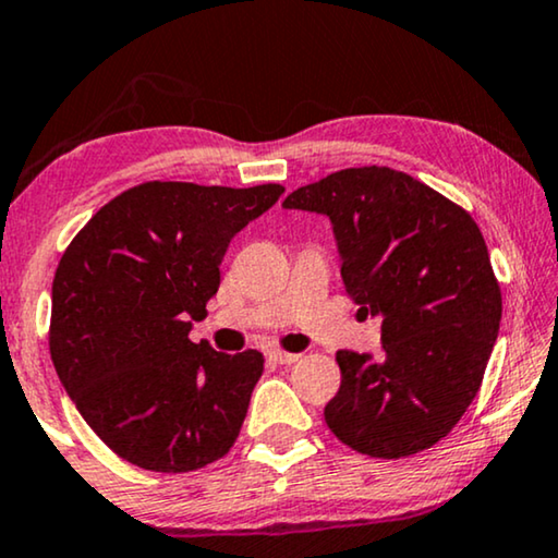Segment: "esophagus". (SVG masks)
<instances>
[{
  "label": "esophagus",
  "instance_id": "esophagus-1",
  "mask_svg": "<svg viewBox=\"0 0 558 558\" xmlns=\"http://www.w3.org/2000/svg\"><path fill=\"white\" fill-rule=\"evenodd\" d=\"M269 357H271L274 363H279V365H292V363L300 361V355H296V353H287V350H271Z\"/></svg>",
  "mask_w": 558,
  "mask_h": 558
}]
</instances>
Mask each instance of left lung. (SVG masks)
<instances>
[{
    "mask_svg": "<svg viewBox=\"0 0 558 558\" xmlns=\"http://www.w3.org/2000/svg\"><path fill=\"white\" fill-rule=\"evenodd\" d=\"M332 220L345 292L384 317V355L338 350L325 422L355 452L399 460L447 437L483 384L502 296L472 216L391 167H348L287 195Z\"/></svg>",
    "mask_w": 558,
    "mask_h": 558,
    "instance_id": "left-lung-1",
    "label": "left lung"
}]
</instances>
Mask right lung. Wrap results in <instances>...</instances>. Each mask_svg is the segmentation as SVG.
<instances>
[{
  "label": "right lung",
  "instance_id": "1",
  "mask_svg": "<svg viewBox=\"0 0 558 558\" xmlns=\"http://www.w3.org/2000/svg\"><path fill=\"white\" fill-rule=\"evenodd\" d=\"M284 187L151 180L81 228L52 279L50 357L75 409L121 460L190 472L239 439L258 350L226 355L187 338L218 292L220 262Z\"/></svg>",
  "mask_w": 558,
  "mask_h": 558
}]
</instances>
